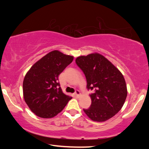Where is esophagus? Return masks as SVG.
<instances>
[{"instance_id": "1", "label": "esophagus", "mask_w": 149, "mask_h": 149, "mask_svg": "<svg viewBox=\"0 0 149 149\" xmlns=\"http://www.w3.org/2000/svg\"><path fill=\"white\" fill-rule=\"evenodd\" d=\"M75 95L76 96V97H80V96H81V93H80V91H79V90H76V91H75Z\"/></svg>"}]
</instances>
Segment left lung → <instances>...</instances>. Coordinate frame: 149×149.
<instances>
[{
  "mask_svg": "<svg viewBox=\"0 0 149 149\" xmlns=\"http://www.w3.org/2000/svg\"><path fill=\"white\" fill-rule=\"evenodd\" d=\"M75 62L86 76L91 104L83 109L95 122H105L122 109L127 95L125 79L119 70L99 53L79 56Z\"/></svg>",
  "mask_w": 149,
  "mask_h": 149,
  "instance_id": "1",
  "label": "left lung"
}]
</instances>
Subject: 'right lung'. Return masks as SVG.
I'll return each mask as SVG.
<instances>
[{"label":"right lung","instance_id":"right-lung-1","mask_svg":"<svg viewBox=\"0 0 149 149\" xmlns=\"http://www.w3.org/2000/svg\"><path fill=\"white\" fill-rule=\"evenodd\" d=\"M73 59L74 56L55 50L36 62L27 72L23 82V95L36 116L53 118L72 99L63 92L58 76Z\"/></svg>","mask_w":149,"mask_h":149}]
</instances>
